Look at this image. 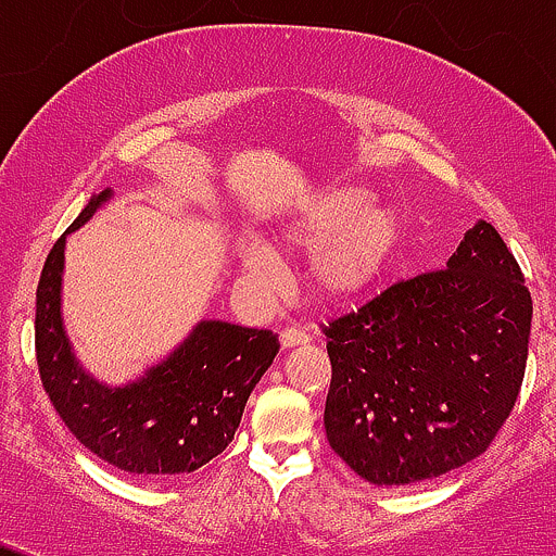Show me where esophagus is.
I'll list each match as a JSON object with an SVG mask.
<instances>
[{
  "label": "esophagus",
  "instance_id": "obj_1",
  "mask_svg": "<svg viewBox=\"0 0 556 556\" xmlns=\"http://www.w3.org/2000/svg\"><path fill=\"white\" fill-rule=\"evenodd\" d=\"M279 341H282L285 350H293V346H301V344H309L312 336L309 330L304 328H295V325H290V328H285L282 333H279Z\"/></svg>",
  "mask_w": 556,
  "mask_h": 556
}]
</instances>
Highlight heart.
<instances>
[{
  "label": "heart",
  "mask_w": 556,
  "mask_h": 556,
  "mask_svg": "<svg viewBox=\"0 0 556 556\" xmlns=\"http://www.w3.org/2000/svg\"><path fill=\"white\" fill-rule=\"evenodd\" d=\"M403 239V220L363 185L333 182L301 201L279 226L274 247L306 255V282L319 304H350L371 293L390 271ZM244 274L268 279L274 261L266 247L242 252Z\"/></svg>",
  "instance_id": "1"
}]
</instances>
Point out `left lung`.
Returning a JSON list of instances; mask_svg holds the SVG:
<instances>
[{"label": "left lung", "instance_id": "8db88e82", "mask_svg": "<svg viewBox=\"0 0 556 556\" xmlns=\"http://www.w3.org/2000/svg\"><path fill=\"white\" fill-rule=\"evenodd\" d=\"M530 323L519 263L481 220L446 268L392 285L325 328L328 444L377 486L468 465L517 403Z\"/></svg>", "mask_w": 556, "mask_h": 556}]
</instances>
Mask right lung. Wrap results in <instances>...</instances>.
Listing matches in <instances>:
<instances>
[{
    "label": "right lung",
    "mask_w": 556,
    "mask_h": 556,
    "mask_svg": "<svg viewBox=\"0 0 556 556\" xmlns=\"http://www.w3.org/2000/svg\"><path fill=\"white\" fill-rule=\"evenodd\" d=\"M112 199V188L93 193L45 261L35 319L39 377L72 435L104 463L144 479L193 473L233 441L279 341L271 330L199 319L139 377L123 384L93 377L64 325V252L66 237Z\"/></svg>",
    "instance_id": "1"
}]
</instances>
